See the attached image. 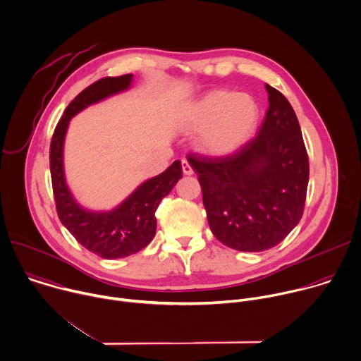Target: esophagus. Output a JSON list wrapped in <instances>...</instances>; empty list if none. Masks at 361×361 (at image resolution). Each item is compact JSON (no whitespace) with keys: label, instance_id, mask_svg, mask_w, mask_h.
I'll return each instance as SVG.
<instances>
[{"label":"esophagus","instance_id":"esophagus-1","mask_svg":"<svg viewBox=\"0 0 361 361\" xmlns=\"http://www.w3.org/2000/svg\"><path fill=\"white\" fill-rule=\"evenodd\" d=\"M181 169H183V173H184L185 176H191V174L194 173L191 164H190L187 160H181Z\"/></svg>","mask_w":361,"mask_h":361}]
</instances>
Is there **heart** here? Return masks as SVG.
I'll return each instance as SVG.
<instances>
[{"label": "heart", "instance_id": "heart-1", "mask_svg": "<svg viewBox=\"0 0 361 361\" xmlns=\"http://www.w3.org/2000/svg\"><path fill=\"white\" fill-rule=\"evenodd\" d=\"M261 117L258 102L244 93L214 90L192 104L187 128L202 132L201 146L211 154H229L255 132Z\"/></svg>", "mask_w": 361, "mask_h": 361}]
</instances>
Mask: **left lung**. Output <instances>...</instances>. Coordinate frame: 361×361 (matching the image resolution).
<instances>
[{"mask_svg": "<svg viewBox=\"0 0 361 361\" xmlns=\"http://www.w3.org/2000/svg\"><path fill=\"white\" fill-rule=\"evenodd\" d=\"M269 107L258 135L231 154L190 153L214 236L224 245L261 252L299 224L309 183V157L293 107L267 85Z\"/></svg>", "mask_w": 361, "mask_h": 361, "instance_id": "1", "label": "left lung"}]
</instances>
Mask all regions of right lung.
<instances>
[{"instance_id": "1", "label": "right lung", "mask_w": 361, "mask_h": 361, "mask_svg": "<svg viewBox=\"0 0 361 361\" xmlns=\"http://www.w3.org/2000/svg\"><path fill=\"white\" fill-rule=\"evenodd\" d=\"M132 78V73L107 76L83 89L65 109L51 140L49 167L58 216L82 247L104 259L133 255L152 243L157 226V207L183 177L181 163L177 160L164 173L143 183L126 201L109 212L86 211L69 192L62 159L69 120L86 106L128 89Z\"/></svg>"}]
</instances>
